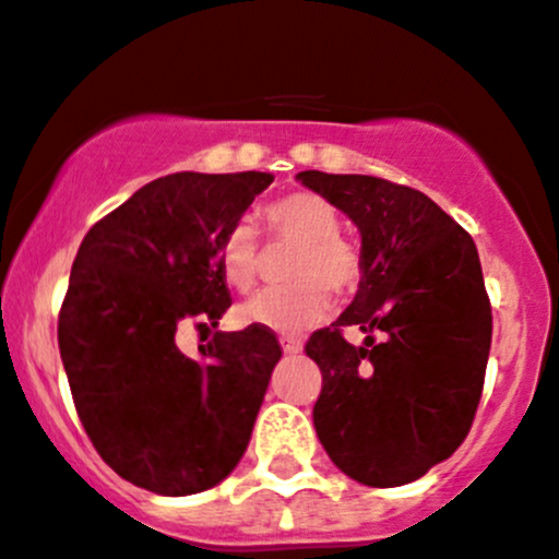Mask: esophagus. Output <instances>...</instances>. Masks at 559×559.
I'll use <instances>...</instances> for the list:
<instances>
[{"mask_svg":"<svg viewBox=\"0 0 559 559\" xmlns=\"http://www.w3.org/2000/svg\"><path fill=\"white\" fill-rule=\"evenodd\" d=\"M281 346H284V355H300L302 352V344L295 338H284L281 341Z\"/></svg>","mask_w":559,"mask_h":559,"instance_id":"1","label":"esophagus"}]
</instances>
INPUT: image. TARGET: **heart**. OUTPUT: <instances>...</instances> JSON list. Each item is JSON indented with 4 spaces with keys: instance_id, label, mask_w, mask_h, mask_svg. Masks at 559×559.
Wrapping results in <instances>:
<instances>
[{
    "instance_id": "1",
    "label": "heart",
    "mask_w": 559,
    "mask_h": 559,
    "mask_svg": "<svg viewBox=\"0 0 559 559\" xmlns=\"http://www.w3.org/2000/svg\"><path fill=\"white\" fill-rule=\"evenodd\" d=\"M270 235L297 242L284 289H267L242 302L237 317L242 324L297 335L322 322L330 311V285L335 295H352L362 281V262L355 246L338 237L341 221L328 199L311 191L281 197L264 207ZM218 267L226 284L248 292L259 275L257 229L248 221L231 226L218 242Z\"/></svg>"
}]
</instances>
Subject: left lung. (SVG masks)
<instances>
[{"label": "left lung", "instance_id": "1", "mask_svg": "<svg viewBox=\"0 0 559 559\" xmlns=\"http://www.w3.org/2000/svg\"><path fill=\"white\" fill-rule=\"evenodd\" d=\"M297 180L357 226L362 262L355 300L306 344L322 371L313 429L357 484H412L462 445L478 409L491 346L478 248L415 188L313 169ZM344 326L367 341L349 345Z\"/></svg>", "mask_w": 559, "mask_h": 559}]
</instances>
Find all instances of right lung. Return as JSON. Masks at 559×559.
I'll return each instance as SVG.
<instances>
[{"instance_id":"obj_1","label":"right lung","mask_w":559,"mask_h":559,"mask_svg":"<svg viewBox=\"0 0 559 559\" xmlns=\"http://www.w3.org/2000/svg\"><path fill=\"white\" fill-rule=\"evenodd\" d=\"M273 182L267 171H177L133 193L81 240L59 311L75 412L103 462L164 497L213 489L246 453L270 373L273 330L215 333L182 355L186 322L231 306L218 242Z\"/></svg>"}]
</instances>
